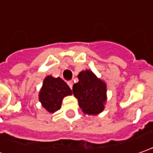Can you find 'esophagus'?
Returning a JSON list of instances; mask_svg holds the SVG:
<instances>
[{"label": "esophagus", "instance_id": "34e87169", "mask_svg": "<svg viewBox=\"0 0 153 153\" xmlns=\"http://www.w3.org/2000/svg\"><path fill=\"white\" fill-rule=\"evenodd\" d=\"M67 84L69 85V87H70L71 88H72V86H73V82H72V81H68Z\"/></svg>", "mask_w": 153, "mask_h": 153}]
</instances>
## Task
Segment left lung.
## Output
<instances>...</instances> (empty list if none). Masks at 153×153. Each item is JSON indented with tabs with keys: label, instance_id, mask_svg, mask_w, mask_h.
<instances>
[{
	"label": "left lung",
	"instance_id": "obj_1",
	"mask_svg": "<svg viewBox=\"0 0 153 153\" xmlns=\"http://www.w3.org/2000/svg\"><path fill=\"white\" fill-rule=\"evenodd\" d=\"M77 76L79 82L74 84L72 91L80 108L88 115L100 113L106 102V84L89 70L81 71Z\"/></svg>",
	"mask_w": 153,
	"mask_h": 153
}]
</instances>
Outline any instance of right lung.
<instances>
[{
    "label": "right lung",
    "instance_id": "add662e5",
    "mask_svg": "<svg viewBox=\"0 0 153 153\" xmlns=\"http://www.w3.org/2000/svg\"><path fill=\"white\" fill-rule=\"evenodd\" d=\"M71 94V89L64 80L48 76L39 93V100L48 112L53 113L60 109L63 99Z\"/></svg>",
    "mask_w": 153,
    "mask_h": 153
}]
</instances>
